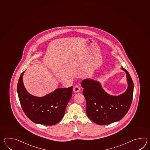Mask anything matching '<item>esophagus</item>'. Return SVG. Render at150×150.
Segmentation results:
<instances>
[{
  "label": "esophagus",
  "mask_w": 150,
  "mask_h": 150,
  "mask_svg": "<svg viewBox=\"0 0 150 150\" xmlns=\"http://www.w3.org/2000/svg\"><path fill=\"white\" fill-rule=\"evenodd\" d=\"M80 91V88L78 86H75L73 88V91L75 93H79Z\"/></svg>",
  "instance_id": "1"
}]
</instances>
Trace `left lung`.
<instances>
[{
  "mask_svg": "<svg viewBox=\"0 0 150 150\" xmlns=\"http://www.w3.org/2000/svg\"><path fill=\"white\" fill-rule=\"evenodd\" d=\"M126 73L128 86L124 93L113 96L107 93L99 81L88 79L82 81L83 93L86 100L87 116L98 125H107L122 119L127 114L132 100L133 83L130 74Z\"/></svg>",
  "mask_w": 150,
  "mask_h": 150,
  "instance_id": "obj_1",
  "label": "left lung"
}]
</instances>
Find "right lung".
Segmentation results:
<instances>
[{
    "instance_id": "1",
    "label": "right lung",
    "mask_w": 150,
    "mask_h": 150,
    "mask_svg": "<svg viewBox=\"0 0 150 150\" xmlns=\"http://www.w3.org/2000/svg\"><path fill=\"white\" fill-rule=\"evenodd\" d=\"M23 71L17 86L21 106L27 117L34 123L53 125L63 118L67 104L72 96L73 86L57 88L43 97L33 96L27 91L23 81Z\"/></svg>"
}]
</instances>
